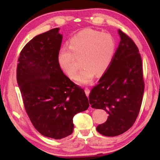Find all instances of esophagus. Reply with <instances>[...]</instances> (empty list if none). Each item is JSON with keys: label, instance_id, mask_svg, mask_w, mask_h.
Masks as SVG:
<instances>
[{"label": "esophagus", "instance_id": "1", "mask_svg": "<svg viewBox=\"0 0 160 160\" xmlns=\"http://www.w3.org/2000/svg\"><path fill=\"white\" fill-rule=\"evenodd\" d=\"M85 92L86 94L87 97H88L89 96V94H90V90H89V88H85Z\"/></svg>", "mask_w": 160, "mask_h": 160}]
</instances>
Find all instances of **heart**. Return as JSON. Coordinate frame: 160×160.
Listing matches in <instances>:
<instances>
[{
  "label": "heart",
  "instance_id": "obj_1",
  "mask_svg": "<svg viewBox=\"0 0 160 160\" xmlns=\"http://www.w3.org/2000/svg\"><path fill=\"white\" fill-rule=\"evenodd\" d=\"M116 42L110 34L84 29L70 40V48H64L58 55L60 66L70 79H75L83 67L77 80L82 84L90 83L97 75L102 76L109 70L114 57Z\"/></svg>",
  "mask_w": 160,
  "mask_h": 160
}]
</instances>
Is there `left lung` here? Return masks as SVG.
<instances>
[{"instance_id": "obj_1", "label": "left lung", "mask_w": 160, "mask_h": 160, "mask_svg": "<svg viewBox=\"0 0 160 160\" xmlns=\"http://www.w3.org/2000/svg\"><path fill=\"white\" fill-rule=\"evenodd\" d=\"M118 34L121 41L112 63L89 95L92 107L109 114L106 122L97 127L99 133L109 137L122 134L133 125L145 89L138 48L121 29Z\"/></svg>"}]
</instances>
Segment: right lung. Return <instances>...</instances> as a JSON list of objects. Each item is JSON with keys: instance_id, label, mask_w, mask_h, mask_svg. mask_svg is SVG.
<instances>
[{"instance_id": "add662e5", "label": "right lung", "mask_w": 160, "mask_h": 160, "mask_svg": "<svg viewBox=\"0 0 160 160\" xmlns=\"http://www.w3.org/2000/svg\"><path fill=\"white\" fill-rule=\"evenodd\" d=\"M54 28L34 37L22 49L17 81L32 125L45 137L61 139L73 131L72 118L88 109L83 89L65 75L58 63L63 36Z\"/></svg>"}]
</instances>
